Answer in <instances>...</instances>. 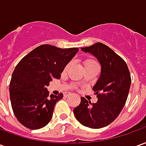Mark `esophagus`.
Here are the masks:
<instances>
[{"label": "esophagus", "mask_w": 146, "mask_h": 146, "mask_svg": "<svg viewBox=\"0 0 146 146\" xmlns=\"http://www.w3.org/2000/svg\"><path fill=\"white\" fill-rule=\"evenodd\" d=\"M70 95H71L70 93H66V94H65V95H64V96H65V97H68V96Z\"/></svg>", "instance_id": "34e87169"}]
</instances>
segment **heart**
I'll return each mask as SVG.
<instances>
[{"instance_id":"obj_1","label":"heart","mask_w":146,"mask_h":146,"mask_svg":"<svg viewBox=\"0 0 146 146\" xmlns=\"http://www.w3.org/2000/svg\"><path fill=\"white\" fill-rule=\"evenodd\" d=\"M84 66L85 67L91 66H98V62L95 60V59H93V58H89V59H87V60L84 61ZM70 65H71V62L67 64V66H66V68H65V70H66L67 69L70 67Z\"/></svg>"}]
</instances>
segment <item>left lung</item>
<instances>
[{
	"mask_svg": "<svg viewBox=\"0 0 146 146\" xmlns=\"http://www.w3.org/2000/svg\"><path fill=\"white\" fill-rule=\"evenodd\" d=\"M81 50L94 54L101 64V75L93 87L98 101L92 104L81 97L73 113L82 125L102 128L114 121L124 106L131 83V74L125 61L107 45L96 43Z\"/></svg>",
	"mask_w": 146,
	"mask_h": 146,
	"instance_id": "8db88e82",
	"label": "left lung"
}]
</instances>
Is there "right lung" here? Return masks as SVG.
Instances as JSON below:
<instances>
[{"label":"right lung","instance_id":"obj_1","mask_svg":"<svg viewBox=\"0 0 146 146\" xmlns=\"http://www.w3.org/2000/svg\"><path fill=\"white\" fill-rule=\"evenodd\" d=\"M79 48L42 44L24 56L15 68L9 84L12 110L21 124L31 130L44 127L63 94L49 95L47 86L61 73Z\"/></svg>","mask_w":146,"mask_h":146}]
</instances>
